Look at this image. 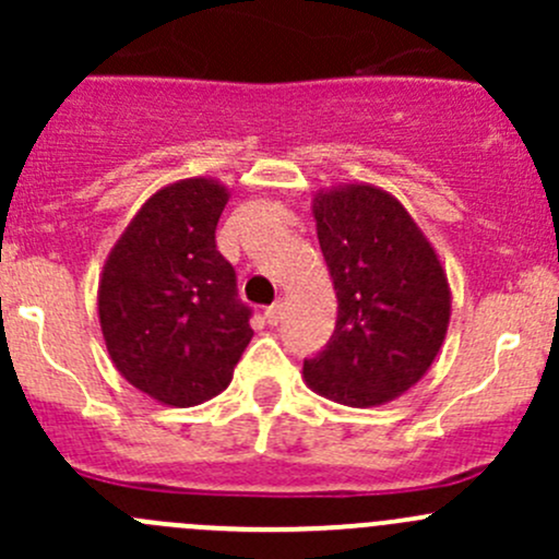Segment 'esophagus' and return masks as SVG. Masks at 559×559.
Returning a JSON list of instances; mask_svg holds the SVG:
<instances>
[{"mask_svg":"<svg viewBox=\"0 0 559 559\" xmlns=\"http://www.w3.org/2000/svg\"><path fill=\"white\" fill-rule=\"evenodd\" d=\"M264 319H267V324H278V321L284 319V300H281V297L264 311Z\"/></svg>","mask_w":559,"mask_h":559,"instance_id":"obj_1","label":"esophagus"}]
</instances>
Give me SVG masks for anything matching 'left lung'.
Returning a JSON list of instances; mask_svg holds the SVG:
<instances>
[{
	"instance_id": "left-lung-1",
	"label": "left lung",
	"mask_w": 559,
	"mask_h": 559,
	"mask_svg": "<svg viewBox=\"0 0 559 559\" xmlns=\"http://www.w3.org/2000/svg\"><path fill=\"white\" fill-rule=\"evenodd\" d=\"M316 238L337 297V321L302 379L316 394L373 408L408 392L436 362L452 316L438 251L381 186L337 183L313 194Z\"/></svg>"
}]
</instances>
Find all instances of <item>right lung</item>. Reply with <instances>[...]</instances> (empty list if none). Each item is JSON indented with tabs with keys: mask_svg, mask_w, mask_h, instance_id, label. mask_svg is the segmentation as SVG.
I'll return each instance as SVG.
<instances>
[{
	"mask_svg": "<svg viewBox=\"0 0 559 559\" xmlns=\"http://www.w3.org/2000/svg\"><path fill=\"white\" fill-rule=\"evenodd\" d=\"M227 202V186L207 175L162 186L99 273L97 313L112 365L170 408L222 394L253 337L233 264L216 251Z\"/></svg>",
	"mask_w": 559,
	"mask_h": 559,
	"instance_id": "right-lung-1",
	"label": "right lung"
}]
</instances>
